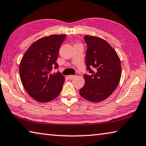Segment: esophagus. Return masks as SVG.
Segmentation results:
<instances>
[{
	"instance_id": "1",
	"label": "esophagus",
	"mask_w": 146,
	"mask_h": 146,
	"mask_svg": "<svg viewBox=\"0 0 146 146\" xmlns=\"http://www.w3.org/2000/svg\"><path fill=\"white\" fill-rule=\"evenodd\" d=\"M75 75H69L68 76V78H69V79H70V80H71V79H73V78H75Z\"/></svg>"
}]
</instances>
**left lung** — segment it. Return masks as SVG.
Segmentation results:
<instances>
[{
    "mask_svg": "<svg viewBox=\"0 0 146 146\" xmlns=\"http://www.w3.org/2000/svg\"><path fill=\"white\" fill-rule=\"evenodd\" d=\"M87 44L85 84L80 95L92 102L103 101L111 95L119 84L122 70L117 53L107 42L97 36L86 35Z\"/></svg>",
    "mask_w": 146,
    "mask_h": 146,
    "instance_id": "obj_1",
    "label": "left lung"
}]
</instances>
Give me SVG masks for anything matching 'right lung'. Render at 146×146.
I'll use <instances>...</instances> for the list:
<instances>
[{
    "mask_svg": "<svg viewBox=\"0 0 146 146\" xmlns=\"http://www.w3.org/2000/svg\"><path fill=\"white\" fill-rule=\"evenodd\" d=\"M66 35H53L41 38L29 47L21 62L19 73L27 93L36 101L48 102L55 98L62 89L65 78L56 62L59 49Z\"/></svg>",
    "mask_w": 146,
    "mask_h": 146,
    "instance_id": "1",
    "label": "right lung"
}]
</instances>
